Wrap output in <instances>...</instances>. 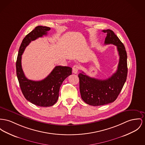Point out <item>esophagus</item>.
<instances>
[{
	"label": "esophagus",
	"mask_w": 145,
	"mask_h": 145,
	"mask_svg": "<svg viewBox=\"0 0 145 145\" xmlns=\"http://www.w3.org/2000/svg\"><path fill=\"white\" fill-rule=\"evenodd\" d=\"M79 70V67L77 65H75L72 68V72L74 74H77Z\"/></svg>",
	"instance_id": "esophagus-1"
}]
</instances>
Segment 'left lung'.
<instances>
[{
    "label": "left lung",
    "instance_id": "obj_1",
    "mask_svg": "<svg viewBox=\"0 0 145 145\" xmlns=\"http://www.w3.org/2000/svg\"><path fill=\"white\" fill-rule=\"evenodd\" d=\"M102 31L106 34L105 44L116 46L119 61L116 71L107 79L99 80L89 77L84 72L78 74L81 98L85 103L93 106L113 102L121 92L127 74V53L123 43L113 31L108 29Z\"/></svg>",
    "mask_w": 145,
    "mask_h": 145
}]
</instances>
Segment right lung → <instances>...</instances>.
Instances as JSON below:
<instances>
[{
  "mask_svg": "<svg viewBox=\"0 0 145 145\" xmlns=\"http://www.w3.org/2000/svg\"><path fill=\"white\" fill-rule=\"evenodd\" d=\"M50 27L38 26L22 40L16 63V74L20 86L25 98L32 104L39 106H52L58 101L59 92L64 80L72 74V68L57 66L48 76L41 81H32L26 78L21 66L22 54L29 43L47 35Z\"/></svg>",
  "mask_w": 145,
  "mask_h": 145,
  "instance_id": "1",
  "label": "right lung"
}]
</instances>
